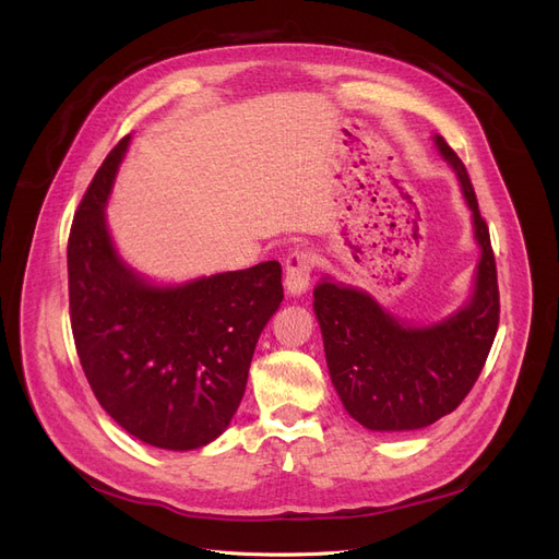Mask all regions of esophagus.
Wrapping results in <instances>:
<instances>
[{
  "mask_svg": "<svg viewBox=\"0 0 559 559\" xmlns=\"http://www.w3.org/2000/svg\"><path fill=\"white\" fill-rule=\"evenodd\" d=\"M310 273H312V253L310 251H294L286 259V277L284 289L289 296H302L310 286Z\"/></svg>",
  "mask_w": 559,
  "mask_h": 559,
  "instance_id": "1",
  "label": "esophagus"
}]
</instances>
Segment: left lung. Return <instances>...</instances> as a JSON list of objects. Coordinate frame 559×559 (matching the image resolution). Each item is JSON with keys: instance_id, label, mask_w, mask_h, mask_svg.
I'll return each mask as SVG.
<instances>
[{"instance_id": "1", "label": "left lung", "mask_w": 559, "mask_h": 559, "mask_svg": "<svg viewBox=\"0 0 559 559\" xmlns=\"http://www.w3.org/2000/svg\"><path fill=\"white\" fill-rule=\"evenodd\" d=\"M433 144L460 181L480 249L464 306L441 321L413 324L329 275L314 289L331 382L349 417L370 431L425 429L452 413L476 384L499 326L497 263L476 191L441 134Z\"/></svg>"}]
</instances>
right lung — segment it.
<instances>
[{
    "label": "right lung",
    "instance_id": "1",
    "mask_svg": "<svg viewBox=\"0 0 559 559\" xmlns=\"http://www.w3.org/2000/svg\"><path fill=\"white\" fill-rule=\"evenodd\" d=\"M130 134L95 173L67 245L72 333L95 399L160 450L216 441L238 411L259 335L280 308L282 265L158 284L116 251L107 202Z\"/></svg>",
    "mask_w": 559,
    "mask_h": 559
}]
</instances>
